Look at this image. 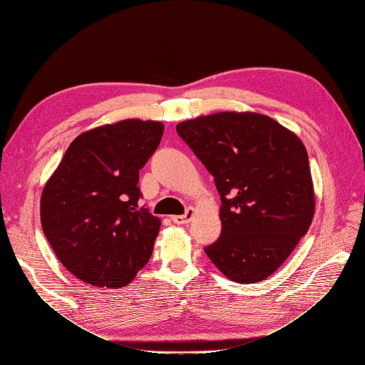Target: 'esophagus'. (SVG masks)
Segmentation results:
<instances>
[{
    "label": "esophagus",
    "instance_id": "esophagus-1",
    "mask_svg": "<svg viewBox=\"0 0 365 365\" xmlns=\"http://www.w3.org/2000/svg\"><path fill=\"white\" fill-rule=\"evenodd\" d=\"M193 216H195V210H193L192 207H189V208L185 210V213H184V215H176V216H172L170 219H172V222H173V224L182 225V224L190 222Z\"/></svg>",
    "mask_w": 365,
    "mask_h": 365
}]
</instances>
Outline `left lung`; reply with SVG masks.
<instances>
[{"label":"left lung","mask_w":365,"mask_h":365,"mask_svg":"<svg viewBox=\"0 0 365 365\" xmlns=\"http://www.w3.org/2000/svg\"><path fill=\"white\" fill-rule=\"evenodd\" d=\"M215 176L222 231L205 254L236 283L262 282L311 227L315 195L306 148L268 115L217 113L176 125Z\"/></svg>","instance_id":"1"}]
</instances>
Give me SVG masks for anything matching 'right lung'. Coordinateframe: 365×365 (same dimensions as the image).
<instances>
[{
  "instance_id": "1",
  "label": "right lung",
  "mask_w": 365,
  "mask_h": 365,
  "mask_svg": "<svg viewBox=\"0 0 365 365\" xmlns=\"http://www.w3.org/2000/svg\"><path fill=\"white\" fill-rule=\"evenodd\" d=\"M163 132L160 121L138 118L86 130L43 187V235L83 283L125 288L149 262L161 220L140 205L137 184Z\"/></svg>"
}]
</instances>
